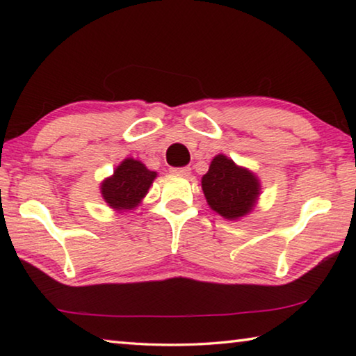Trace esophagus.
<instances>
[{
    "label": "esophagus",
    "instance_id": "1",
    "mask_svg": "<svg viewBox=\"0 0 356 356\" xmlns=\"http://www.w3.org/2000/svg\"><path fill=\"white\" fill-rule=\"evenodd\" d=\"M190 168L188 166H182V168H170V172L177 174V176H188L190 174Z\"/></svg>",
    "mask_w": 356,
    "mask_h": 356
}]
</instances>
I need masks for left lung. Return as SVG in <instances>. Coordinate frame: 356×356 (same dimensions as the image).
Listing matches in <instances>:
<instances>
[{
	"label": "left lung",
	"mask_w": 356,
	"mask_h": 356,
	"mask_svg": "<svg viewBox=\"0 0 356 356\" xmlns=\"http://www.w3.org/2000/svg\"><path fill=\"white\" fill-rule=\"evenodd\" d=\"M202 191L209 206L229 220L250 212L259 195V182L250 171L238 168L225 155H216L202 177Z\"/></svg>",
	"instance_id": "left-lung-1"
}]
</instances>
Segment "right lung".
<instances>
[{
    "mask_svg": "<svg viewBox=\"0 0 356 356\" xmlns=\"http://www.w3.org/2000/svg\"><path fill=\"white\" fill-rule=\"evenodd\" d=\"M155 177L156 172L149 171L141 161L127 159L102 184V196L113 209L131 210L146 196Z\"/></svg>",
    "mask_w": 356,
    "mask_h": 356,
    "instance_id": "right-lung-1",
    "label": "right lung"
}]
</instances>
